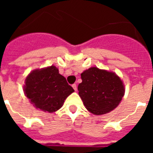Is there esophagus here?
I'll list each match as a JSON object with an SVG mask.
<instances>
[{"label":"esophagus","instance_id":"1","mask_svg":"<svg viewBox=\"0 0 153 153\" xmlns=\"http://www.w3.org/2000/svg\"><path fill=\"white\" fill-rule=\"evenodd\" d=\"M72 87H73V88H74V90H75V91H76V89H77V88H76V85L75 83L72 85Z\"/></svg>","mask_w":153,"mask_h":153}]
</instances>
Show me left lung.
Here are the masks:
<instances>
[{
	"instance_id": "8db88e82",
	"label": "left lung",
	"mask_w": 153,
	"mask_h": 153,
	"mask_svg": "<svg viewBox=\"0 0 153 153\" xmlns=\"http://www.w3.org/2000/svg\"><path fill=\"white\" fill-rule=\"evenodd\" d=\"M78 91L86 109L102 115L117 108L125 93L123 81L113 72L90 67L81 74Z\"/></svg>"
}]
</instances>
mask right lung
I'll return each instance as SVG.
<instances>
[{
	"mask_svg": "<svg viewBox=\"0 0 153 153\" xmlns=\"http://www.w3.org/2000/svg\"><path fill=\"white\" fill-rule=\"evenodd\" d=\"M24 94L36 109L53 113L63 106L74 90L55 66L36 69L25 79Z\"/></svg>",
	"mask_w": 153,
	"mask_h": 153,
	"instance_id": "obj_1",
	"label": "right lung"
}]
</instances>
